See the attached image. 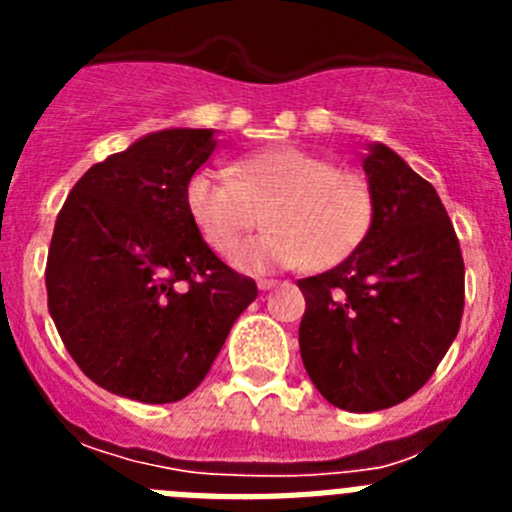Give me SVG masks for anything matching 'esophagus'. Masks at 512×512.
<instances>
[{"label": "esophagus", "instance_id": "esophagus-1", "mask_svg": "<svg viewBox=\"0 0 512 512\" xmlns=\"http://www.w3.org/2000/svg\"><path fill=\"white\" fill-rule=\"evenodd\" d=\"M277 279H259V289H264V292H266V289H274V287H277Z\"/></svg>", "mask_w": 512, "mask_h": 512}]
</instances>
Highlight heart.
I'll return each instance as SVG.
<instances>
[{
  "label": "heart",
  "instance_id": "heart-1",
  "mask_svg": "<svg viewBox=\"0 0 512 512\" xmlns=\"http://www.w3.org/2000/svg\"><path fill=\"white\" fill-rule=\"evenodd\" d=\"M202 169L189 179L184 202L194 228L215 253H230L256 228L264 210L269 230L243 243L233 264L251 274L343 264L364 243L374 220L364 176L297 146L266 148L233 166Z\"/></svg>",
  "mask_w": 512,
  "mask_h": 512
}]
</instances>
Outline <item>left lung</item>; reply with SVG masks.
I'll list each match as a JSON object with an SVG mask.
<instances>
[{"label":"left lung","mask_w":512,"mask_h":512,"mask_svg":"<svg viewBox=\"0 0 512 512\" xmlns=\"http://www.w3.org/2000/svg\"><path fill=\"white\" fill-rule=\"evenodd\" d=\"M364 171L374 220L356 253L297 282L300 354L320 395L374 413L423 387L459 333L464 259L436 189L392 148L372 143Z\"/></svg>","instance_id":"8db88e82"}]
</instances>
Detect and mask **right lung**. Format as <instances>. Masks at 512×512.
<instances>
[{
  "label": "right lung",
  "instance_id": "add662e5",
  "mask_svg": "<svg viewBox=\"0 0 512 512\" xmlns=\"http://www.w3.org/2000/svg\"><path fill=\"white\" fill-rule=\"evenodd\" d=\"M215 143L212 130L146 135L94 164L58 212L48 312L81 372L112 395L187 397L259 295L202 241L184 202Z\"/></svg>",
  "mask_w": 512,
  "mask_h": 512
}]
</instances>
